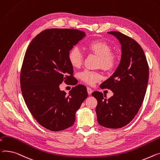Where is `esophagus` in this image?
Returning a JSON list of instances; mask_svg holds the SVG:
<instances>
[{
  "label": "esophagus",
  "mask_w": 160,
  "mask_h": 160,
  "mask_svg": "<svg viewBox=\"0 0 160 160\" xmlns=\"http://www.w3.org/2000/svg\"><path fill=\"white\" fill-rule=\"evenodd\" d=\"M87 92H88V93L89 95H91L92 92H93V90H92L90 87H87Z\"/></svg>",
  "instance_id": "34e87169"
}]
</instances>
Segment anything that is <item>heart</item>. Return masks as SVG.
<instances>
[{"label": "heart", "mask_w": 160, "mask_h": 160, "mask_svg": "<svg viewBox=\"0 0 160 160\" xmlns=\"http://www.w3.org/2000/svg\"><path fill=\"white\" fill-rule=\"evenodd\" d=\"M87 49L99 57V65L105 70L109 71L113 69L116 63L115 55L112 53L111 46L105 41L96 40L89 42ZM68 61L73 68H79L83 61L81 51L77 46H74L70 50L68 55ZM79 78L84 82L89 85H93L96 82L101 80L102 75L99 72L84 70L79 73Z\"/></svg>", "instance_id": "heart-1"}]
</instances>
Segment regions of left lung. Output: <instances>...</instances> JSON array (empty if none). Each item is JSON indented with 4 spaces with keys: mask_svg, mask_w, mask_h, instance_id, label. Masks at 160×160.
Listing matches in <instances>:
<instances>
[{
    "mask_svg": "<svg viewBox=\"0 0 160 160\" xmlns=\"http://www.w3.org/2000/svg\"><path fill=\"white\" fill-rule=\"evenodd\" d=\"M121 44L119 64L101 88H108L114 95L107 99L102 93L95 91L96 108L100 125L108 128H119L128 124L142 105L148 81V65L141 46L133 39L119 32H109Z\"/></svg>",
    "mask_w": 160,
    "mask_h": 160,
    "instance_id": "left-lung-1",
    "label": "left lung"
}]
</instances>
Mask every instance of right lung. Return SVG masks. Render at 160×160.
Segmentation results:
<instances>
[{"label": "right lung", "mask_w": 160, "mask_h": 160, "mask_svg": "<svg viewBox=\"0 0 160 160\" xmlns=\"http://www.w3.org/2000/svg\"><path fill=\"white\" fill-rule=\"evenodd\" d=\"M85 35L67 28L45 30L31 41L24 55L20 81L26 105L41 126L53 132L73 125L76 111L88 96L82 84L68 96L59 87L62 81L74 79L68 52Z\"/></svg>", "instance_id": "add662e5"}]
</instances>
